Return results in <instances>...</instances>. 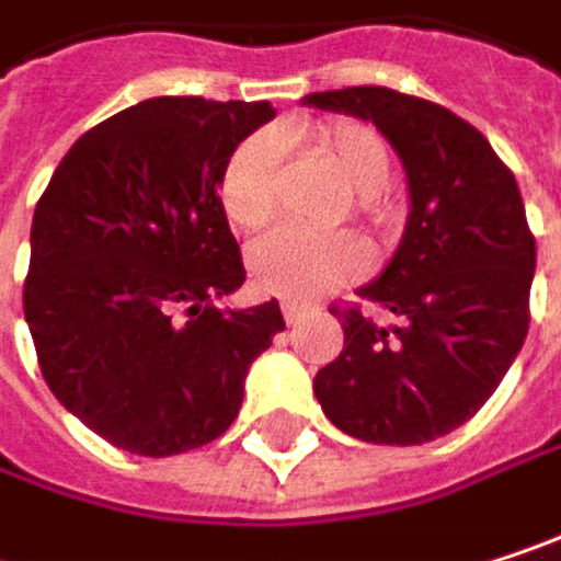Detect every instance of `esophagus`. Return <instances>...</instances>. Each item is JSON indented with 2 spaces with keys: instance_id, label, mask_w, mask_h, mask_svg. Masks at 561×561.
<instances>
[{
  "instance_id": "obj_1",
  "label": "esophagus",
  "mask_w": 561,
  "mask_h": 561,
  "mask_svg": "<svg viewBox=\"0 0 561 561\" xmlns=\"http://www.w3.org/2000/svg\"><path fill=\"white\" fill-rule=\"evenodd\" d=\"M308 311H311V308H308L305 301H295V298H285V301H282V314H285L288 324H298Z\"/></svg>"
}]
</instances>
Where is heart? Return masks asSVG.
<instances>
[{
  "label": "heart",
  "mask_w": 561,
  "mask_h": 561,
  "mask_svg": "<svg viewBox=\"0 0 561 561\" xmlns=\"http://www.w3.org/2000/svg\"><path fill=\"white\" fill-rule=\"evenodd\" d=\"M285 139V136H282ZM311 152L354 191V214L370 224H387L390 207L383 187L392 159L383 136L357 119H334L314 126L308 136ZM282 142L273 133L250 136L233 149L220 171V207L237 230H263L279 214ZM367 270V250L351 233H301L276 230L250 250L253 282L285 298H321Z\"/></svg>",
  "instance_id": "obj_1"
}]
</instances>
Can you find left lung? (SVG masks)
Masks as SVG:
<instances>
[{
	"mask_svg": "<svg viewBox=\"0 0 561 561\" xmlns=\"http://www.w3.org/2000/svg\"><path fill=\"white\" fill-rule=\"evenodd\" d=\"M305 103L370 119L402 159L412 201L390 266L357 291L396 321L331 305L344 351L318 370L314 396L360 442H435L491 399L529 331L536 240L516 178L468 119L432 100L344 87Z\"/></svg>",
	"mask_w": 561,
	"mask_h": 561,
	"instance_id": "obj_1",
	"label": "left lung"
}]
</instances>
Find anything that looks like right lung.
<instances>
[{"mask_svg":"<svg viewBox=\"0 0 561 561\" xmlns=\"http://www.w3.org/2000/svg\"><path fill=\"white\" fill-rule=\"evenodd\" d=\"M276 110L142 100L83 133L32 220L25 321L57 402L110 445L169 458L220 438L279 301L214 308L247 270L220 171Z\"/></svg>","mask_w":561,"mask_h":561,"instance_id":"1","label":"right lung"}]
</instances>
